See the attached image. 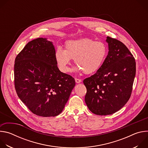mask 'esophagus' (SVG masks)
I'll list each match as a JSON object with an SVG mask.
<instances>
[{"instance_id":"1","label":"esophagus","mask_w":148,"mask_h":148,"mask_svg":"<svg viewBox=\"0 0 148 148\" xmlns=\"http://www.w3.org/2000/svg\"><path fill=\"white\" fill-rule=\"evenodd\" d=\"M75 82L77 83H79L81 82V79H79V78H75Z\"/></svg>"}]
</instances>
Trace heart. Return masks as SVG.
I'll use <instances>...</instances> for the list:
<instances>
[{
    "instance_id": "1",
    "label": "heart",
    "mask_w": 148,
    "mask_h": 148,
    "mask_svg": "<svg viewBox=\"0 0 148 148\" xmlns=\"http://www.w3.org/2000/svg\"><path fill=\"white\" fill-rule=\"evenodd\" d=\"M107 53V46L103 42L82 38L66 42L64 50L58 47L55 52V58L59 69L63 73L69 71V64L71 59H74L77 70L90 74L101 68Z\"/></svg>"
}]
</instances>
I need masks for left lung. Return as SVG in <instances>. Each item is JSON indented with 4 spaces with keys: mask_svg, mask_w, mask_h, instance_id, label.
Instances as JSON below:
<instances>
[{
    "mask_svg": "<svg viewBox=\"0 0 148 148\" xmlns=\"http://www.w3.org/2000/svg\"><path fill=\"white\" fill-rule=\"evenodd\" d=\"M108 54L95 74L83 81L87 88L85 102L98 115L112 114L130 99L136 74L135 58L126 46L109 36Z\"/></svg>",
    "mask_w": 148,
    "mask_h": 148,
    "instance_id": "left-lung-1",
    "label": "left lung"
}]
</instances>
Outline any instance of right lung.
Wrapping results in <instances>:
<instances>
[{"instance_id":"1","label":"right lung","mask_w":148,"mask_h":148,"mask_svg":"<svg viewBox=\"0 0 148 148\" xmlns=\"http://www.w3.org/2000/svg\"><path fill=\"white\" fill-rule=\"evenodd\" d=\"M55 52L51 41L37 38L29 42L15 58L16 93L32 112L40 116L59 115L75 85L72 76L59 70Z\"/></svg>"}]
</instances>
